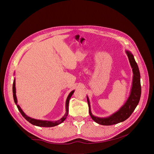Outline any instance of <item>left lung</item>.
<instances>
[{
    "instance_id": "obj_1",
    "label": "left lung",
    "mask_w": 154,
    "mask_h": 154,
    "mask_svg": "<svg viewBox=\"0 0 154 154\" xmlns=\"http://www.w3.org/2000/svg\"><path fill=\"white\" fill-rule=\"evenodd\" d=\"M126 53L128 57L131 68L132 69V70L133 72V77L130 94L124 105L117 111L114 112L113 114H112L109 116L104 118L97 117L92 115L89 98L87 96L90 115L92 119L96 122L97 123L101 125H113L126 120L131 115L133 111H134L139 102L141 95L140 75L139 69L133 54L128 50H126Z\"/></svg>"
}]
</instances>
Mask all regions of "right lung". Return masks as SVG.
Here are the masks:
<instances>
[{
  "mask_svg": "<svg viewBox=\"0 0 154 154\" xmlns=\"http://www.w3.org/2000/svg\"><path fill=\"white\" fill-rule=\"evenodd\" d=\"M75 90H72L70 93L69 94L66 102V113L64 115V116L60 118L59 120L55 121H46V120H39V119H36L34 118H32L29 116H28L25 112L23 111L22 108H20V106L17 104V98L16 96V88H15V79L14 80V83H13V97H14V100L15 101V103L16 104L19 111L20 112V113L22 114V115L29 122H30L31 124H32L33 125L36 126H39V127H54L57 125H60L66 119L68 113H69V100L72 95H73L74 92Z\"/></svg>",
  "mask_w": 154,
  "mask_h": 154,
  "instance_id": "obj_1",
  "label": "right lung"
}]
</instances>
